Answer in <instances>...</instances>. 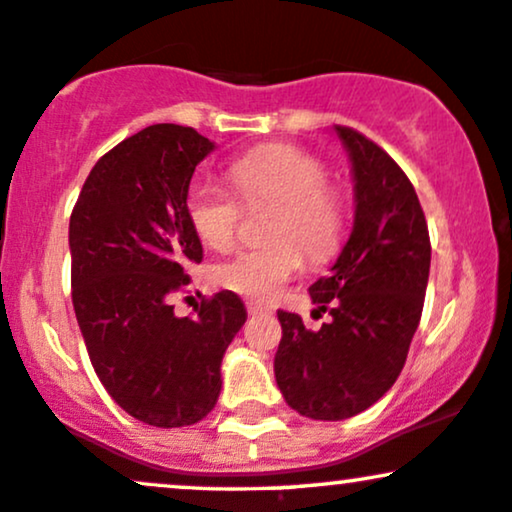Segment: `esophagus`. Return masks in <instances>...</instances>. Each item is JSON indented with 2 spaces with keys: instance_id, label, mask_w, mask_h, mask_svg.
I'll return each instance as SVG.
<instances>
[{
  "instance_id": "1",
  "label": "esophagus",
  "mask_w": 512,
  "mask_h": 512,
  "mask_svg": "<svg viewBox=\"0 0 512 512\" xmlns=\"http://www.w3.org/2000/svg\"><path fill=\"white\" fill-rule=\"evenodd\" d=\"M246 310H249V315H263V312H268V307L261 302H246Z\"/></svg>"
}]
</instances>
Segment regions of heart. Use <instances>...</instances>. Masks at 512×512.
<instances>
[{"label":"heart","instance_id":"1","mask_svg":"<svg viewBox=\"0 0 512 512\" xmlns=\"http://www.w3.org/2000/svg\"><path fill=\"white\" fill-rule=\"evenodd\" d=\"M229 180L246 205L276 202L268 222L266 246L241 249L214 266L212 280L229 293L268 302L302 271L305 256L324 261L339 249L346 227L344 195L327 180V168L305 148L268 144L244 153L229 166ZM185 212L192 232L214 251L236 241L241 202L214 180L200 178L188 188ZM298 240L299 247L294 244Z\"/></svg>","mask_w":512,"mask_h":512}]
</instances>
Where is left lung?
<instances>
[{"instance_id": "obj_1", "label": "left lung", "mask_w": 512, "mask_h": 512, "mask_svg": "<svg viewBox=\"0 0 512 512\" xmlns=\"http://www.w3.org/2000/svg\"><path fill=\"white\" fill-rule=\"evenodd\" d=\"M354 178V227L329 276L310 285L317 315L307 329L278 312L273 371L285 403L312 420H346L388 393L403 371L430 278V234L408 175L349 126H334Z\"/></svg>"}]
</instances>
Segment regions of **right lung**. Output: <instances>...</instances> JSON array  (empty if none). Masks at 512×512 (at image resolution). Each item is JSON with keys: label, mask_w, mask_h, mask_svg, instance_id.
Wrapping results in <instances>:
<instances>
[{"label": "right lung", "mask_w": 512, "mask_h": 512, "mask_svg": "<svg viewBox=\"0 0 512 512\" xmlns=\"http://www.w3.org/2000/svg\"><path fill=\"white\" fill-rule=\"evenodd\" d=\"M214 141L153 124L104 153L70 214L73 307L97 378L114 403L153 427H185L214 408L222 359L246 307L222 290L178 317L170 295L202 261L185 195Z\"/></svg>", "instance_id": "add662e5"}]
</instances>
